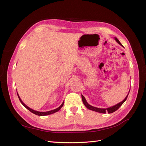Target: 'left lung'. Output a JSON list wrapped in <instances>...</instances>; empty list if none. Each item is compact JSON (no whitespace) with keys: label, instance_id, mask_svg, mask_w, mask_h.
I'll use <instances>...</instances> for the list:
<instances>
[{"label":"left lung","instance_id":"1","mask_svg":"<svg viewBox=\"0 0 146 146\" xmlns=\"http://www.w3.org/2000/svg\"><path fill=\"white\" fill-rule=\"evenodd\" d=\"M114 39H115L116 41L119 44H120L122 46L121 43L120 42V41H119L118 40V39L116 38H114ZM130 92V91H129ZM129 93H128L127 96L125 97V98L123 99L122 102H119V104L115 105L113 106V107H109V108H97V107H93V106H91L89 104H88L86 100V99L85 98V97H84L82 94V101L83 102V104L85 105V107L88 108L90 110H92V111H96V112H98V113H106V112H108V113H112L114 111H116V110L121 107V106L125 102V101L127 100V98L128 96H129Z\"/></svg>","mask_w":146,"mask_h":146}]
</instances>
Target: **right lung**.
Returning a JSON list of instances; mask_svg holds the SVG:
<instances>
[{"label":"right lung","mask_w":146,"mask_h":146,"mask_svg":"<svg viewBox=\"0 0 146 146\" xmlns=\"http://www.w3.org/2000/svg\"><path fill=\"white\" fill-rule=\"evenodd\" d=\"M17 96H18V98H19V100H20V102H21V103L22 104H23L26 108L28 109L30 111H31L32 113H33V114H36V115H38V116H46V115H49V114H53V113H56V112H57V111H58L61 108V107H63V104H64V102H63L62 103V104H61L58 108H56V109H55V110H51V111H45V112L38 111H35V110H33V109H32V108H29V107H28V106L26 105L22 101V100H21V99L20 98V97H19L18 93H17Z\"/></svg>","instance_id":"right-lung-1"}]
</instances>
